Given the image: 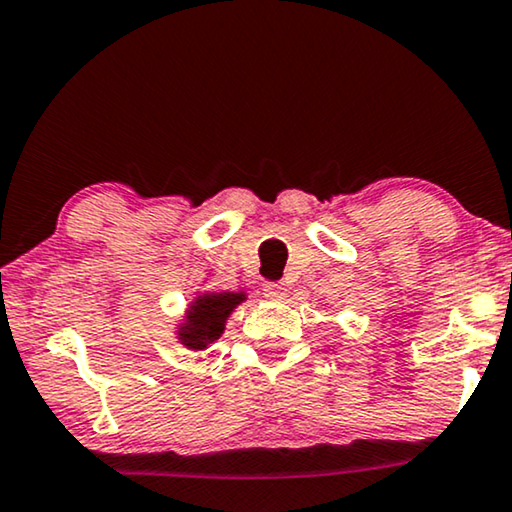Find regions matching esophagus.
<instances>
[{
	"label": "esophagus",
	"mask_w": 512,
	"mask_h": 512,
	"mask_svg": "<svg viewBox=\"0 0 512 512\" xmlns=\"http://www.w3.org/2000/svg\"><path fill=\"white\" fill-rule=\"evenodd\" d=\"M285 285H282V282H266L264 285V296L266 299H271V301H282L285 299Z\"/></svg>",
	"instance_id": "esophagus-1"
}]
</instances>
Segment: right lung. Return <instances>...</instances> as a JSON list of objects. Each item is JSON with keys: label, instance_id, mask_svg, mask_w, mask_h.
<instances>
[{"label": "right lung", "instance_id": "1", "mask_svg": "<svg viewBox=\"0 0 512 512\" xmlns=\"http://www.w3.org/2000/svg\"><path fill=\"white\" fill-rule=\"evenodd\" d=\"M243 301V294H207L200 296L181 326V342L190 349H204L209 342L218 340L225 329V319Z\"/></svg>", "mask_w": 512, "mask_h": 512}]
</instances>
